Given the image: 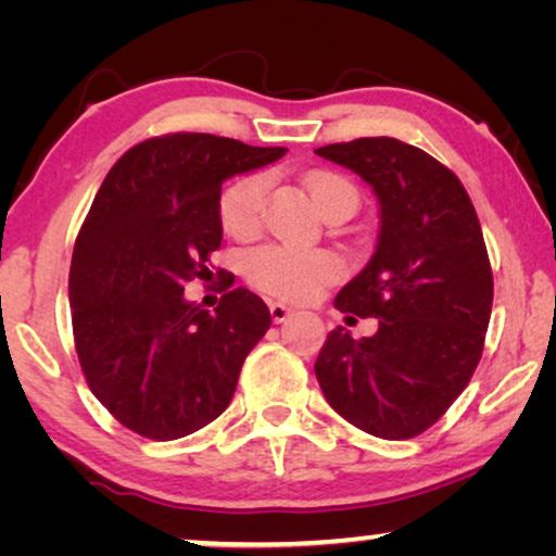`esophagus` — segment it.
<instances>
[{
    "instance_id": "esophagus-1",
    "label": "esophagus",
    "mask_w": 556,
    "mask_h": 556,
    "mask_svg": "<svg viewBox=\"0 0 556 556\" xmlns=\"http://www.w3.org/2000/svg\"><path fill=\"white\" fill-rule=\"evenodd\" d=\"M270 316H273V321H276V324H283L293 316V311L288 308L286 303H270Z\"/></svg>"
}]
</instances>
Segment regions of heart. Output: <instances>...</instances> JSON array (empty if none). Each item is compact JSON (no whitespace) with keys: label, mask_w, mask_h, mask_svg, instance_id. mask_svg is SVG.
<instances>
[{"label":"heart","mask_w":556,"mask_h":556,"mask_svg":"<svg viewBox=\"0 0 556 556\" xmlns=\"http://www.w3.org/2000/svg\"><path fill=\"white\" fill-rule=\"evenodd\" d=\"M311 200L321 215L337 204L356 207L359 192L354 181L337 172H316L306 179ZM268 192V177L261 172L242 174L232 179L217 200L219 225L227 235L238 240L253 238L261 227L263 202ZM248 283L273 299L303 303L321 293L324 286L341 276V261L331 250L324 248H295V245H261L250 250L242 263Z\"/></svg>","instance_id":"b5f03b06"}]
</instances>
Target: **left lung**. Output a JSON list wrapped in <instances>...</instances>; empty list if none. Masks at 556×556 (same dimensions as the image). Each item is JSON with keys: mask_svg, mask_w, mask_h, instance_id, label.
<instances>
[{"mask_svg": "<svg viewBox=\"0 0 556 556\" xmlns=\"http://www.w3.org/2000/svg\"><path fill=\"white\" fill-rule=\"evenodd\" d=\"M375 189V255L337 308L379 318L375 337L333 329L316 359L329 405L375 438L407 440L435 425L481 362L493 273L460 179L428 151L390 136L316 149ZM349 316V318H354Z\"/></svg>", "mask_w": 556, "mask_h": 556, "instance_id": "obj_1", "label": "left lung"}]
</instances>
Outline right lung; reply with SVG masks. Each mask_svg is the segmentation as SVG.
<instances>
[{
  "label": "right lung",
  "mask_w": 556,
  "mask_h": 556,
  "mask_svg": "<svg viewBox=\"0 0 556 556\" xmlns=\"http://www.w3.org/2000/svg\"><path fill=\"white\" fill-rule=\"evenodd\" d=\"M283 154L179 131L136 143L105 174L73 250V339L90 392L136 435L179 440L223 415L270 329L232 273L217 268L230 291L215 314L185 301V286L212 278L223 181Z\"/></svg>",
  "instance_id": "add662e5"
}]
</instances>
